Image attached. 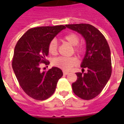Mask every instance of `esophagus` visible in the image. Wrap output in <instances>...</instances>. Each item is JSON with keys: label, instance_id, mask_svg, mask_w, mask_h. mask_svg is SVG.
<instances>
[{"label": "esophagus", "instance_id": "obj_1", "mask_svg": "<svg viewBox=\"0 0 124 124\" xmlns=\"http://www.w3.org/2000/svg\"><path fill=\"white\" fill-rule=\"evenodd\" d=\"M69 74V72H68L63 71V74H64V75H67V74Z\"/></svg>", "mask_w": 124, "mask_h": 124}]
</instances>
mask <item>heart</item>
I'll return each instance as SVG.
<instances>
[{
    "instance_id": "obj_1",
    "label": "heart",
    "mask_w": 124,
    "mask_h": 124,
    "mask_svg": "<svg viewBox=\"0 0 124 124\" xmlns=\"http://www.w3.org/2000/svg\"><path fill=\"white\" fill-rule=\"evenodd\" d=\"M65 40H66L72 46H74V51L75 53L78 54H83L84 52V48L83 46L79 45L80 42V36L76 33H70L65 36ZM58 42L56 39H52L50 42L48 47V50L50 54L51 55H56L58 53ZM77 60L75 57H58L56 58L53 60L52 64L56 67L61 68L64 70H68L71 68L73 67L74 65L76 64Z\"/></svg>"
}]
</instances>
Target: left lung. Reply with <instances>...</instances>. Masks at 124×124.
<instances>
[{
  "label": "left lung",
  "mask_w": 124,
  "mask_h": 124,
  "mask_svg": "<svg viewBox=\"0 0 124 124\" xmlns=\"http://www.w3.org/2000/svg\"><path fill=\"white\" fill-rule=\"evenodd\" d=\"M67 28L81 34L86 40V52L81 67L86 73L77 72V80L72 84L74 93L89 100L102 91L112 74L111 52L104 36L89 24H66Z\"/></svg>",
  "instance_id": "obj_1"
}]
</instances>
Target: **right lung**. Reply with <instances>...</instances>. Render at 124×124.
<instances>
[{
    "instance_id": "right-lung-1",
    "label": "right lung",
    "mask_w": 124,
    "mask_h": 124,
    "mask_svg": "<svg viewBox=\"0 0 124 124\" xmlns=\"http://www.w3.org/2000/svg\"><path fill=\"white\" fill-rule=\"evenodd\" d=\"M66 26H40L29 29L16 44L12 66L18 82L24 92L37 100H46L54 93L62 71L52 67L42 72L41 63L48 65L50 42Z\"/></svg>"
}]
</instances>
